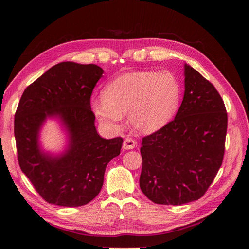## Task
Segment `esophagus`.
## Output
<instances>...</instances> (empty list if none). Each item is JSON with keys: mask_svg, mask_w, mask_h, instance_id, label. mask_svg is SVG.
I'll return each instance as SVG.
<instances>
[{"mask_svg": "<svg viewBox=\"0 0 249 249\" xmlns=\"http://www.w3.org/2000/svg\"><path fill=\"white\" fill-rule=\"evenodd\" d=\"M137 145V141L133 138H126L123 142V149L124 150H133Z\"/></svg>", "mask_w": 249, "mask_h": 249, "instance_id": "34e87169", "label": "esophagus"}]
</instances>
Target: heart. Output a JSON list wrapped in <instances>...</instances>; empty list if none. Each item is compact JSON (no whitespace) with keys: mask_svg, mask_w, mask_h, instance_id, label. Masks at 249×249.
I'll return each instance as SVG.
<instances>
[{"mask_svg":"<svg viewBox=\"0 0 249 249\" xmlns=\"http://www.w3.org/2000/svg\"><path fill=\"white\" fill-rule=\"evenodd\" d=\"M181 84L169 71H137L110 81L103 98L94 99L92 109L105 127L118 129L124 114L140 133H152L176 114Z\"/></svg>","mask_w":249,"mask_h":249,"instance_id":"1","label":"heart"}]
</instances>
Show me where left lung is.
<instances>
[{
    "label": "left lung",
    "instance_id": "obj_1",
    "mask_svg": "<svg viewBox=\"0 0 249 249\" xmlns=\"http://www.w3.org/2000/svg\"><path fill=\"white\" fill-rule=\"evenodd\" d=\"M185 92L176 118L143 137L140 188L156 204L200 199L225 154L228 115L217 89L185 64Z\"/></svg>",
    "mask_w": 249,
    "mask_h": 249
}]
</instances>
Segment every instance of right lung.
<instances>
[{"mask_svg":"<svg viewBox=\"0 0 249 249\" xmlns=\"http://www.w3.org/2000/svg\"><path fill=\"white\" fill-rule=\"evenodd\" d=\"M103 68L62 62L24 89L15 113V139L21 170L48 203L81 206L103 187L106 167L121 153L123 138L100 137L91 110V96ZM47 116H59L70 134L62 157L45 155L38 133Z\"/></svg>","mask_w":249,"mask_h":249,"instance_id":"1","label":"right lung"}]
</instances>
